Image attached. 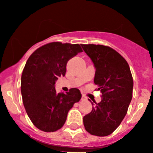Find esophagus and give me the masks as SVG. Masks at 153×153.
<instances>
[{
	"label": "esophagus",
	"instance_id": "obj_1",
	"mask_svg": "<svg viewBox=\"0 0 153 153\" xmlns=\"http://www.w3.org/2000/svg\"><path fill=\"white\" fill-rule=\"evenodd\" d=\"M87 100V97H85V95H82V100Z\"/></svg>",
	"mask_w": 153,
	"mask_h": 153
}]
</instances>
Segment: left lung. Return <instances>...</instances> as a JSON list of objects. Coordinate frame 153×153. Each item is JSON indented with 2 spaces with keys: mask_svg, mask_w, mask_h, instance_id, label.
Masks as SVG:
<instances>
[{
  "mask_svg": "<svg viewBox=\"0 0 153 153\" xmlns=\"http://www.w3.org/2000/svg\"><path fill=\"white\" fill-rule=\"evenodd\" d=\"M95 68L94 82L102 93L100 103L91 102L85 115V130L91 135L106 137L120 126L133 97V81L130 66L120 54L109 46L81 44Z\"/></svg>",
  "mask_w": 153,
  "mask_h": 153,
  "instance_id": "obj_1",
  "label": "left lung"
}]
</instances>
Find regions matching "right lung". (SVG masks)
<instances>
[{
    "mask_svg": "<svg viewBox=\"0 0 153 153\" xmlns=\"http://www.w3.org/2000/svg\"><path fill=\"white\" fill-rule=\"evenodd\" d=\"M82 49L79 44L53 42L41 46L29 57L21 76V94L27 114L34 126L55 132L65 123L67 115L82 97L78 88L56 93L55 84L65 76L67 62Z\"/></svg>",
    "mask_w": 153,
    "mask_h": 153,
    "instance_id": "obj_1",
    "label": "right lung"
}]
</instances>
